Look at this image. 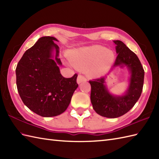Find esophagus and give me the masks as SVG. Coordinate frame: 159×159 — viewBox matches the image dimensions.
<instances>
[{
  "label": "esophagus",
  "mask_w": 159,
  "mask_h": 159,
  "mask_svg": "<svg viewBox=\"0 0 159 159\" xmlns=\"http://www.w3.org/2000/svg\"><path fill=\"white\" fill-rule=\"evenodd\" d=\"M86 80H87V79L85 76L82 75V74H79V75L78 76V78H77V83H80L82 82L86 81Z\"/></svg>",
  "instance_id": "1"
}]
</instances>
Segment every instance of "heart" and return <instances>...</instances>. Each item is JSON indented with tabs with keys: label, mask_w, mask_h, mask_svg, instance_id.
<instances>
[{
	"label": "heart",
	"mask_w": 159,
	"mask_h": 159,
	"mask_svg": "<svg viewBox=\"0 0 159 159\" xmlns=\"http://www.w3.org/2000/svg\"><path fill=\"white\" fill-rule=\"evenodd\" d=\"M69 60L77 68L88 69L90 74L100 76L109 69L113 62V53L102 46H94L74 50L69 55Z\"/></svg>",
	"instance_id": "obj_1"
}]
</instances>
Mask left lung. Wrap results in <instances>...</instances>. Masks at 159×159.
I'll return each mask as SVG.
<instances>
[{
	"label": "left lung",
	"mask_w": 159,
	"mask_h": 159,
	"mask_svg": "<svg viewBox=\"0 0 159 159\" xmlns=\"http://www.w3.org/2000/svg\"><path fill=\"white\" fill-rule=\"evenodd\" d=\"M114 43L116 44V49L118 55L113 67L124 64L131 69L130 83L126 93L122 96L111 95L104 84V77L89 81L93 109L100 116L109 118L123 116L134 107L142 92L144 80V70L136 54L120 40L114 41Z\"/></svg>",
	"instance_id": "left-lung-1"
}]
</instances>
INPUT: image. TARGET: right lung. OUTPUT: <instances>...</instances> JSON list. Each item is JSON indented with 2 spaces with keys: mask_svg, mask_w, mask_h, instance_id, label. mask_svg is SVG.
I'll use <instances>...</instances> for the list:
<instances>
[{
  "mask_svg": "<svg viewBox=\"0 0 159 159\" xmlns=\"http://www.w3.org/2000/svg\"><path fill=\"white\" fill-rule=\"evenodd\" d=\"M54 37L39 38L24 54L16 69V85L24 104L42 117L61 114L68 107L74 91L79 86L77 74L63 77L58 65L59 46ZM56 49L55 60L52 52Z\"/></svg>",
  "mask_w": 159,
  "mask_h": 159,
  "instance_id": "right-lung-1",
  "label": "right lung"
}]
</instances>
